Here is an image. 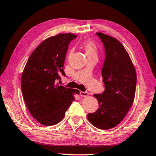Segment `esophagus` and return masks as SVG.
I'll list each match as a JSON object with an SVG mask.
<instances>
[{"mask_svg": "<svg viewBox=\"0 0 156 156\" xmlns=\"http://www.w3.org/2000/svg\"><path fill=\"white\" fill-rule=\"evenodd\" d=\"M89 95V93L87 91H80V96L82 97H87Z\"/></svg>", "mask_w": 156, "mask_h": 156, "instance_id": "obj_1", "label": "esophagus"}]
</instances>
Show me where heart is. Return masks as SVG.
Wrapping results in <instances>:
<instances>
[{
    "mask_svg": "<svg viewBox=\"0 0 156 156\" xmlns=\"http://www.w3.org/2000/svg\"><path fill=\"white\" fill-rule=\"evenodd\" d=\"M83 48L84 49L87 58L91 56H98L97 46L93 42L86 41L83 43Z\"/></svg>",
    "mask_w": 156,
    "mask_h": 156,
    "instance_id": "heart-1",
    "label": "heart"
}]
</instances>
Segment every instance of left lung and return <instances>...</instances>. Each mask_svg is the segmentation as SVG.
I'll list each match as a JSON object with an SVG mask.
<instances>
[{"instance_id":"left-lung-1","label":"left lung","mask_w":156,"mask_h":156,"mask_svg":"<svg viewBox=\"0 0 156 156\" xmlns=\"http://www.w3.org/2000/svg\"><path fill=\"white\" fill-rule=\"evenodd\" d=\"M105 50L102 69L105 91L95 94L99 107L89 113L87 118L100 129H109L118 125L128 113L135 97L137 76L133 63L119 41L100 32L96 33Z\"/></svg>"}]
</instances>
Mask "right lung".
Returning a JSON list of instances; mask_svg holds the SVG:
<instances>
[{"mask_svg":"<svg viewBox=\"0 0 156 156\" xmlns=\"http://www.w3.org/2000/svg\"><path fill=\"white\" fill-rule=\"evenodd\" d=\"M77 36L60 34L47 38L30 55L22 73L21 89L33 117L44 126L56 125L65 117L75 100L77 89L66 88L58 81L65 76L63 66L69 44Z\"/></svg>","mask_w":156,"mask_h":156,"instance_id":"right-lung-1","label":"right lung"}]
</instances>
